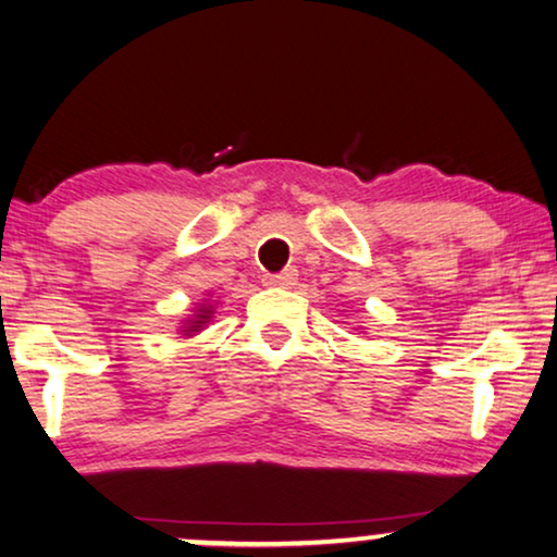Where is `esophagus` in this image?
<instances>
[{"instance_id":"1","label":"esophagus","mask_w":557,"mask_h":557,"mask_svg":"<svg viewBox=\"0 0 557 557\" xmlns=\"http://www.w3.org/2000/svg\"><path fill=\"white\" fill-rule=\"evenodd\" d=\"M294 281H297V271H294V268H286V271L281 273H265L263 276L265 286H292Z\"/></svg>"}]
</instances>
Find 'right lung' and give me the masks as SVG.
Returning <instances> with one entry per match:
<instances>
[{
    "label": "right lung",
    "instance_id": "add662e5",
    "mask_svg": "<svg viewBox=\"0 0 557 557\" xmlns=\"http://www.w3.org/2000/svg\"><path fill=\"white\" fill-rule=\"evenodd\" d=\"M211 312H214V310H211V307H209V310H206V307H203V310H198L196 318H194V320H188V327H185L183 333H185V335H194V333L201 331V327L206 325V322H209Z\"/></svg>",
    "mask_w": 557,
    "mask_h": 557
}]
</instances>
